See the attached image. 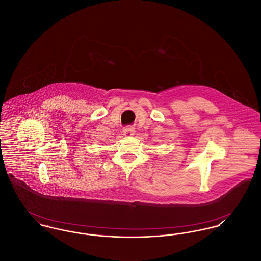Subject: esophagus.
<instances>
[{
	"label": "esophagus",
	"mask_w": 261,
	"mask_h": 261,
	"mask_svg": "<svg viewBox=\"0 0 261 261\" xmlns=\"http://www.w3.org/2000/svg\"><path fill=\"white\" fill-rule=\"evenodd\" d=\"M123 133H124V135H125V136H132V135L135 133V130H134V128H133V127H131V126H127V127H125V128H124Z\"/></svg>",
	"instance_id": "34e87169"
}]
</instances>
